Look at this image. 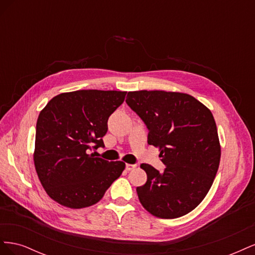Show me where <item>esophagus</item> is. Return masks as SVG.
Segmentation results:
<instances>
[{
  "instance_id": "1",
  "label": "esophagus",
  "mask_w": 255,
  "mask_h": 255,
  "mask_svg": "<svg viewBox=\"0 0 255 255\" xmlns=\"http://www.w3.org/2000/svg\"><path fill=\"white\" fill-rule=\"evenodd\" d=\"M136 168V165H132V164H127L126 165V169H127V171H130V170H133V169H135Z\"/></svg>"
}]
</instances>
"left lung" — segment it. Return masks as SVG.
Returning <instances> with one entry per match:
<instances>
[{
    "label": "left lung",
    "instance_id": "8db88e82",
    "mask_svg": "<svg viewBox=\"0 0 255 255\" xmlns=\"http://www.w3.org/2000/svg\"><path fill=\"white\" fill-rule=\"evenodd\" d=\"M126 102L149 129L159 149V172L141 164L146 182L136 188L141 205L158 218L191 212L212 187L220 163V142L212 112L192 96L163 90L129 91Z\"/></svg>",
    "mask_w": 255,
    "mask_h": 255
}]
</instances>
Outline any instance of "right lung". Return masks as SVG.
Listing matches in <instances>:
<instances>
[{
    "label": "right lung",
    "mask_w": 255,
    "mask_h": 255,
    "mask_svg": "<svg viewBox=\"0 0 255 255\" xmlns=\"http://www.w3.org/2000/svg\"><path fill=\"white\" fill-rule=\"evenodd\" d=\"M127 91L76 90L51 99L36 125L34 164L48 196L69 208H84L101 200L125 170L123 161L95 157L104 146L110 116Z\"/></svg>",
    "instance_id": "right-lung-1"
}]
</instances>
